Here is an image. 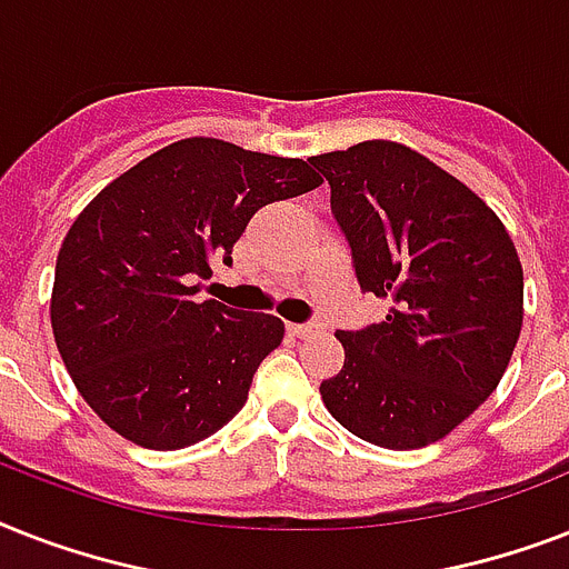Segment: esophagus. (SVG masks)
<instances>
[{
  "mask_svg": "<svg viewBox=\"0 0 569 569\" xmlns=\"http://www.w3.org/2000/svg\"><path fill=\"white\" fill-rule=\"evenodd\" d=\"M325 330V325L321 321H303V325H289V333L298 339H307V337H316V333H321Z\"/></svg>",
  "mask_w": 569,
  "mask_h": 569,
  "instance_id": "1",
  "label": "esophagus"
}]
</instances>
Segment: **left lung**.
I'll return each mask as SVG.
<instances>
[{
	"label": "left lung",
	"instance_id": "obj_1",
	"mask_svg": "<svg viewBox=\"0 0 569 569\" xmlns=\"http://www.w3.org/2000/svg\"><path fill=\"white\" fill-rule=\"evenodd\" d=\"M357 283L387 319L339 330L346 366L321 383L333 419L383 449H422L502 380L522 328V266L493 209L392 141L312 156Z\"/></svg>",
	"mask_w": 569,
	"mask_h": 569
}]
</instances>
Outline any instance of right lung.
I'll return each mask as SVG.
<instances>
[{
    "mask_svg": "<svg viewBox=\"0 0 569 569\" xmlns=\"http://www.w3.org/2000/svg\"><path fill=\"white\" fill-rule=\"evenodd\" d=\"M303 159L186 138L120 173L58 250L52 333L76 389L144 449L212 437L248 401L283 321L194 301L268 203L319 189Z\"/></svg>",
    "mask_w": 569,
    "mask_h": 569,
    "instance_id": "right-lung-1",
    "label": "right lung"
}]
</instances>
